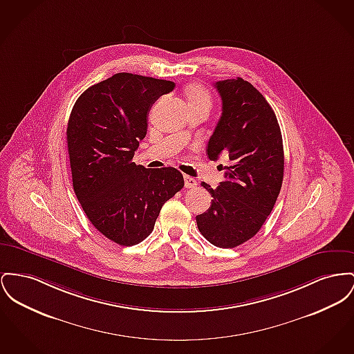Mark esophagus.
<instances>
[{
  "label": "esophagus",
  "instance_id": "34e87169",
  "mask_svg": "<svg viewBox=\"0 0 354 354\" xmlns=\"http://www.w3.org/2000/svg\"><path fill=\"white\" fill-rule=\"evenodd\" d=\"M196 180L188 175H185V187L186 188H195L196 187Z\"/></svg>",
  "mask_w": 354,
  "mask_h": 354
}]
</instances>
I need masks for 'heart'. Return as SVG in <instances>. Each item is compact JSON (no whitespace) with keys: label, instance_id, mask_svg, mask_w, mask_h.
<instances>
[{"label":"heart","instance_id":"1","mask_svg":"<svg viewBox=\"0 0 354 354\" xmlns=\"http://www.w3.org/2000/svg\"><path fill=\"white\" fill-rule=\"evenodd\" d=\"M185 96L187 99L188 105H211V97L205 86L201 84H188L185 88Z\"/></svg>","mask_w":354,"mask_h":354}]
</instances>
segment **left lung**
Instances as JSON below:
<instances>
[{
    "instance_id": "8db88e82",
    "label": "left lung",
    "mask_w": 354,
    "mask_h": 354,
    "mask_svg": "<svg viewBox=\"0 0 354 354\" xmlns=\"http://www.w3.org/2000/svg\"><path fill=\"white\" fill-rule=\"evenodd\" d=\"M222 116L208 140L207 155L227 156L225 182L211 188L206 212L196 215L201 234L216 248L232 249L251 239L279 195L283 145L277 116L263 95L241 77L216 82Z\"/></svg>"
}]
</instances>
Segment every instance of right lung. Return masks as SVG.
I'll use <instances>...</instances> for the list:
<instances>
[{
    "label": "right lung",
    "instance_id": "obj_1",
    "mask_svg": "<svg viewBox=\"0 0 354 354\" xmlns=\"http://www.w3.org/2000/svg\"><path fill=\"white\" fill-rule=\"evenodd\" d=\"M174 88L123 72L89 86L72 108L66 143L73 189L91 223L118 245L145 241L163 205L185 186L174 167L148 169L132 162L151 106Z\"/></svg>",
    "mask_w": 354,
    "mask_h": 354
}]
</instances>
